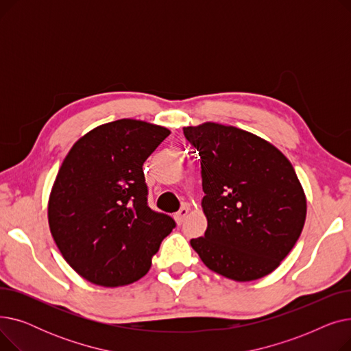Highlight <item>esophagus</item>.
<instances>
[{"instance_id":"1","label":"esophagus","mask_w":351,"mask_h":351,"mask_svg":"<svg viewBox=\"0 0 351 351\" xmlns=\"http://www.w3.org/2000/svg\"><path fill=\"white\" fill-rule=\"evenodd\" d=\"M188 213H189V208H188V206H183V208H180V209H179V212H176V213H175V220H176V223H178V225H182V223H183V220H185V217L188 216Z\"/></svg>"}]
</instances>
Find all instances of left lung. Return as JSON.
Returning <instances> with one entry per match:
<instances>
[{"instance_id": "obj_1", "label": "left lung", "mask_w": 351, "mask_h": 351, "mask_svg": "<svg viewBox=\"0 0 351 351\" xmlns=\"http://www.w3.org/2000/svg\"><path fill=\"white\" fill-rule=\"evenodd\" d=\"M199 151L204 237L191 245L210 270L236 282L271 273L296 245L306 196L289 159L271 143L234 126L183 128Z\"/></svg>"}]
</instances>
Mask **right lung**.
<instances>
[{
  "label": "right lung",
  "instance_id": "1",
  "mask_svg": "<svg viewBox=\"0 0 351 351\" xmlns=\"http://www.w3.org/2000/svg\"><path fill=\"white\" fill-rule=\"evenodd\" d=\"M171 132L119 119L71 147L49 196L48 222L66 263L105 287L129 285L151 267L175 220L147 205L143 162Z\"/></svg>",
  "mask_w": 351,
  "mask_h": 351
}]
</instances>
